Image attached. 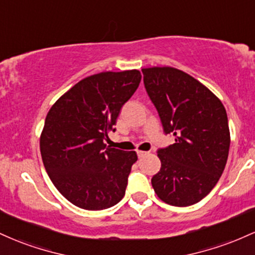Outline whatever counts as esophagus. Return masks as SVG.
<instances>
[{
	"label": "esophagus",
	"mask_w": 255,
	"mask_h": 255,
	"mask_svg": "<svg viewBox=\"0 0 255 255\" xmlns=\"http://www.w3.org/2000/svg\"><path fill=\"white\" fill-rule=\"evenodd\" d=\"M136 154H137V157L141 158V157L146 156V154H147V152H145V151H136Z\"/></svg>",
	"instance_id": "34e87169"
}]
</instances>
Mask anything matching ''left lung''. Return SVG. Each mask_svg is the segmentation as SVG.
Listing matches in <instances>:
<instances>
[{
	"mask_svg": "<svg viewBox=\"0 0 255 255\" xmlns=\"http://www.w3.org/2000/svg\"><path fill=\"white\" fill-rule=\"evenodd\" d=\"M145 89L175 144L158 150L160 170L151 183L158 198L172 206L197 204L218 182L227 164L230 131L217 96L180 69H141Z\"/></svg>",
	"mask_w": 255,
	"mask_h": 255,
	"instance_id": "obj_1",
	"label": "left lung"
}]
</instances>
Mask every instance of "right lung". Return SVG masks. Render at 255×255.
<instances>
[{
    "label": "right lung",
    "instance_id": "obj_1",
    "mask_svg": "<svg viewBox=\"0 0 255 255\" xmlns=\"http://www.w3.org/2000/svg\"><path fill=\"white\" fill-rule=\"evenodd\" d=\"M141 80L136 69L102 72L75 84L57 99L40 134L43 164L57 191L90 211L114 206L124 198L135 151L104 144L122 105Z\"/></svg>",
    "mask_w": 255,
    "mask_h": 255
}]
</instances>
